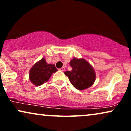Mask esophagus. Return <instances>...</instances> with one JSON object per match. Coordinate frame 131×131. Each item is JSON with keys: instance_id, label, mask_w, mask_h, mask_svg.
Returning a JSON list of instances; mask_svg holds the SVG:
<instances>
[{"instance_id": "1", "label": "esophagus", "mask_w": 131, "mask_h": 131, "mask_svg": "<svg viewBox=\"0 0 131 131\" xmlns=\"http://www.w3.org/2000/svg\"><path fill=\"white\" fill-rule=\"evenodd\" d=\"M59 70H60V71H64L65 70V68H64V67H62V68H60V69H59Z\"/></svg>"}]
</instances>
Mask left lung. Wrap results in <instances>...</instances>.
Here are the masks:
<instances>
[{
  "mask_svg": "<svg viewBox=\"0 0 131 131\" xmlns=\"http://www.w3.org/2000/svg\"><path fill=\"white\" fill-rule=\"evenodd\" d=\"M72 70L67 71L64 74L71 83L78 90H85L94 84L96 79L94 69L84 58H73L70 62Z\"/></svg>",
  "mask_w": 131,
  "mask_h": 131,
  "instance_id": "1",
  "label": "left lung"
}]
</instances>
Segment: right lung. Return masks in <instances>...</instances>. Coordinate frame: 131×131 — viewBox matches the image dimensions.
<instances>
[{"mask_svg": "<svg viewBox=\"0 0 131 131\" xmlns=\"http://www.w3.org/2000/svg\"><path fill=\"white\" fill-rule=\"evenodd\" d=\"M57 71L55 64H48L45 58H42L29 70V81L36 86H39L47 82L52 74Z\"/></svg>", "mask_w": 131, "mask_h": 131, "instance_id": "obj_1", "label": "right lung"}]
</instances>
